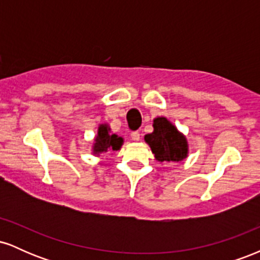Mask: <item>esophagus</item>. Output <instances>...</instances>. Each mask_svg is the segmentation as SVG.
<instances>
[{
  "instance_id": "obj_1",
  "label": "esophagus",
  "mask_w": 260,
  "mask_h": 260,
  "mask_svg": "<svg viewBox=\"0 0 260 260\" xmlns=\"http://www.w3.org/2000/svg\"><path fill=\"white\" fill-rule=\"evenodd\" d=\"M131 138H132V140H134V142H139V140H140V133L138 132V131H136V132H132V133H131Z\"/></svg>"
}]
</instances>
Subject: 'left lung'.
<instances>
[{"instance_id":"1","label":"left lung","mask_w":260,"mask_h":260,"mask_svg":"<svg viewBox=\"0 0 260 260\" xmlns=\"http://www.w3.org/2000/svg\"><path fill=\"white\" fill-rule=\"evenodd\" d=\"M154 131L145 134V143L150 147L155 160L159 162H178L184 160L189 153L188 140L183 133L166 117H156L153 120Z\"/></svg>"}]
</instances>
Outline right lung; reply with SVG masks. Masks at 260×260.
Returning <instances> with one entry per match:
<instances>
[{
    "mask_svg": "<svg viewBox=\"0 0 260 260\" xmlns=\"http://www.w3.org/2000/svg\"><path fill=\"white\" fill-rule=\"evenodd\" d=\"M123 138L117 134L111 133V128L107 123H101L98 127V133L94 137L91 145V153L94 156H99L100 154L106 151H117L123 145Z\"/></svg>",
    "mask_w": 260,
    "mask_h": 260,
    "instance_id": "obj_1",
    "label": "right lung"
}]
</instances>
